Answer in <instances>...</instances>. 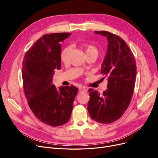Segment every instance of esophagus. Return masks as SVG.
<instances>
[{"label": "esophagus", "mask_w": 158, "mask_h": 158, "mask_svg": "<svg viewBox=\"0 0 158 158\" xmlns=\"http://www.w3.org/2000/svg\"><path fill=\"white\" fill-rule=\"evenodd\" d=\"M79 92H86L87 89L85 88H84V87H81V88H79Z\"/></svg>", "instance_id": "1"}]
</instances>
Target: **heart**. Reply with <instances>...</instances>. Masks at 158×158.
I'll use <instances>...</instances> for the list:
<instances>
[{
	"label": "heart",
	"instance_id": "heart-1",
	"mask_svg": "<svg viewBox=\"0 0 158 158\" xmlns=\"http://www.w3.org/2000/svg\"><path fill=\"white\" fill-rule=\"evenodd\" d=\"M80 47L85 51L86 56L89 54H95L97 56L98 51L97 47L93 44H80ZM70 48L67 47L64 48L61 53V60L63 63H66L69 60V56Z\"/></svg>",
	"mask_w": 158,
	"mask_h": 158
}]
</instances>
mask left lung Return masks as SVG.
I'll list each match as a JSON object with an SVG mask.
<instances>
[{"label":"left lung","mask_w":158,"mask_h":158,"mask_svg":"<svg viewBox=\"0 0 158 158\" xmlns=\"http://www.w3.org/2000/svg\"><path fill=\"white\" fill-rule=\"evenodd\" d=\"M95 32L108 40L101 70L103 78L107 77V89L102 95L92 88L89 89L88 111L95 122L111 123L122 117L131 102L136 77V61L133 53L122 38L105 31Z\"/></svg>","instance_id":"8db88e82"}]
</instances>
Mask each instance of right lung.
I'll return each mask as SVG.
<instances>
[{"mask_svg":"<svg viewBox=\"0 0 158 158\" xmlns=\"http://www.w3.org/2000/svg\"><path fill=\"white\" fill-rule=\"evenodd\" d=\"M70 32L44 35L25 54L22 67L25 95L32 113L41 122L56 127L67 122L78 89L52 84L53 74L61 69V43Z\"/></svg>","mask_w":158,"mask_h":158,"instance_id":"1","label":"right lung"}]
</instances>
